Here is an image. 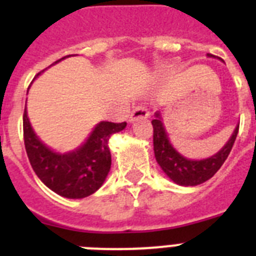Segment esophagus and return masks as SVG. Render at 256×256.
Returning <instances> with one entry per match:
<instances>
[{"label":"esophagus","instance_id":"34e87169","mask_svg":"<svg viewBox=\"0 0 256 256\" xmlns=\"http://www.w3.org/2000/svg\"><path fill=\"white\" fill-rule=\"evenodd\" d=\"M150 112L144 106H136L132 108V112H130V116H128V120L130 122H134L136 120H144V118H148Z\"/></svg>","mask_w":256,"mask_h":256}]
</instances>
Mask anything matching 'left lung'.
<instances>
[{"mask_svg": "<svg viewBox=\"0 0 256 256\" xmlns=\"http://www.w3.org/2000/svg\"><path fill=\"white\" fill-rule=\"evenodd\" d=\"M207 56L215 57L212 54H207ZM152 124L154 128L152 142H154V154L156 162L164 174L179 186H196L208 180L227 160L239 130L238 124L230 140H227V144L216 154L208 156L206 160H192L184 158L172 148L162 124L160 112H156V120H152Z\"/></svg>", "mask_w": 256, "mask_h": 256, "instance_id": "1", "label": "left lung"}]
</instances>
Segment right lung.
<instances>
[{
	"mask_svg": "<svg viewBox=\"0 0 256 256\" xmlns=\"http://www.w3.org/2000/svg\"><path fill=\"white\" fill-rule=\"evenodd\" d=\"M124 128L126 122H100L82 146L60 154L42 144L30 124L26 108L24 112V140L34 172L50 190L70 199L88 196L104 184L112 166L108 140Z\"/></svg>",
	"mask_w": 256,
	"mask_h": 256,
	"instance_id": "1",
	"label": "right lung"
}]
</instances>
